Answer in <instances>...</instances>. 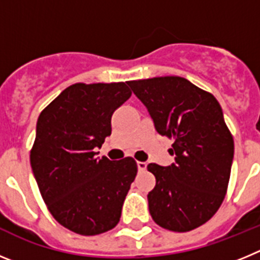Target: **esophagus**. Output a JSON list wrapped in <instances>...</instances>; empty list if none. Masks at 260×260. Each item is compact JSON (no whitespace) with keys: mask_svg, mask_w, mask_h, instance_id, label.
<instances>
[{"mask_svg":"<svg viewBox=\"0 0 260 260\" xmlns=\"http://www.w3.org/2000/svg\"><path fill=\"white\" fill-rule=\"evenodd\" d=\"M137 167H138V171L139 172H144L147 168V164L144 161H138L137 162Z\"/></svg>","mask_w":260,"mask_h":260,"instance_id":"34e87169","label":"esophagus"}]
</instances>
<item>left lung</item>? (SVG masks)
Segmentation results:
<instances>
[{
    "mask_svg": "<svg viewBox=\"0 0 260 260\" xmlns=\"http://www.w3.org/2000/svg\"><path fill=\"white\" fill-rule=\"evenodd\" d=\"M147 108L156 132L173 139L168 167L147 165L156 186L147 195L153 221L189 232L212 217L224 201L234 155L233 138L215 96L181 77L127 82Z\"/></svg>",
    "mask_w": 260,
    "mask_h": 260,
    "instance_id": "1",
    "label": "left lung"
}]
</instances>
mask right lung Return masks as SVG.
<instances>
[{"mask_svg": "<svg viewBox=\"0 0 260 260\" xmlns=\"http://www.w3.org/2000/svg\"><path fill=\"white\" fill-rule=\"evenodd\" d=\"M132 96L126 83H77L40 113L31 168L48 210L82 236L114 228L137 176L134 158L99 157L112 116Z\"/></svg>", "mask_w": 260, "mask_h": 260, "instance_id": "add662e5", "label": "right lung"}]
</instances>
